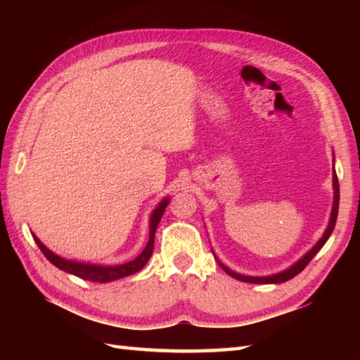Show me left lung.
I'll list each match as a JSON object with an SVG mask.
<instances>
[{"instance_id": "1", "label": "left lung", "mask_w": 360, "mask_h": 360, "mask_svg": "<svg viewBox=\"0 0 360 360\" xmlns=\"http://www.w3.org/2000/svg\"><path fill=\"white\" fill-rule=\"evenodd\" d=\"M333 188H334V198H333V209H331V215H330V221H328V226L325 229V232L322 235V238H320L314 246H312L307 254H304L302 258H298L294 264H290L289 267H286L285 271H280L277 274H272V275H264V277H254V275H243L235 272L232 269H229L227 266H224L223 263L219 262V258L215 255V252H213V257L217 258L218 264L221 266V269H223L227 275H231V277L244 281V283H255V285H278V283H285L290 278H294L297 274H300L307 264L311 262L312 258L316 257L317 252L325 246V243L330 238L333 231H334V226H335V221H338V212H339V181H338V174H335V170H333Z\"/></svg>"}]
</instances>
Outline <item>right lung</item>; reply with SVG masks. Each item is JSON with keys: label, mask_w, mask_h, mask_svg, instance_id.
<instances>
[{"label": "right lung", "mask_w": 360, "mask_h": 360, "mask_svg": "<svg viewBox=\"0 0 360 360\" xmlns=\"http://www.w3.org/2000/svg\"><path fill=\"white\" fill-rule=\"evenodd\" d=\"M168 202H170V198L165 196L164 200L156 205V209L151 212V215H150V235H148L147 246H145L141 254L137 255L136 258H133L131 262H127L124 264L106 266V264L80 263V262H74V259H66L63 257L53 254L52 250L46 248L44 244L40 240H38V236L34 232H30V233H32L35 243L38 244V248H40V250L43 252L44 257L48 258L53 266H57L60 271L72 274V275H75V277L88 280V281L108 283V281L124 278V277H128V275H133L136 272H139L142 267L148 263V259L153 254V248H155L156 229H158L160 218H162V215H164Z\"/></svg>", "instance_id": "add662e5"}]
</instances>
